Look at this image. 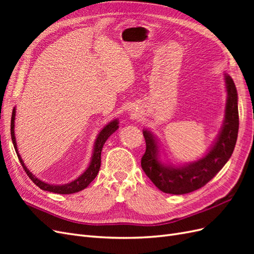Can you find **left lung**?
<instances>
[{"label": "left lung", "instance_id": "left-lung-1", "mask_svg": "<svg viewBox=\"0 0 254 254\" xmlns=\"http://www.w3.org/2000/svg\"><path fill=\"white\" fill-rule=\"evenodd\" d=\"M227 103L220 131L205 155L183 165L167 163L161 159L160 145L150 130L144 129L146 151L141 160L145 174L166 194L182 195L202 188L216 175L232 156L238 133L237 91L233 79L225 74Z\"/></svg>", "mask_w": 254, "mask_h": 254}]
</instances>
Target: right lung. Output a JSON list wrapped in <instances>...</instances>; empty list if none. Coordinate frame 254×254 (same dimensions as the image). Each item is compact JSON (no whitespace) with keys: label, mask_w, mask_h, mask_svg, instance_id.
Here are the masks:
<instances>
[{"label":"right lung","mask_w":254,"mask_h":254,"mask_svg":"<svg viewBox=\"0 0 254 254\" xmlns=\"http://www.w3.org/2000/svg\"><path fill=\"white\" fill-rule=\"evenodd\" d=\"M14 119H16V108H13L12 110V114H11V122H10V134H11V140H12V144L14 150L17 152V156L20 160V163L22 164L24 171L26 172L27 176L30 178L37 187H39L41 190H48V191H52V193H56V194H74L77 193V191L86 189L89 184L95 179V177L97 176L98 172H99V167H101V155H102V149L103 146L106 143V141L108 140V137L117 131L119 128V120H113L110 123H108L99 133L97 134L96 140L94 142V147H93V152H92V157H91V161L89 163V166L87 167V170L84 171L77 179L73 180L70 183L66 184H51V183H47L40 179H38L37 177L32 174V172L28 171V168L25 166L24 162L21 158V156L19 155L18 151V146H17V142H16V135H14Z\"/></svg>","instance_id":"obj_1"}]
</instances>
